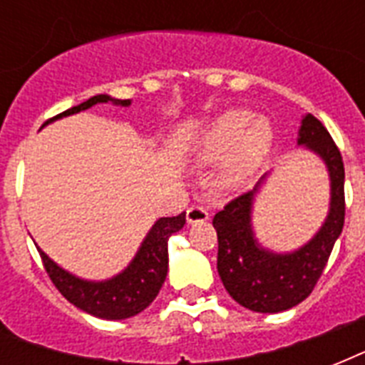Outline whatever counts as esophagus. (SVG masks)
Here are the masks:
<instances>
[{
	"mask_svg": "<svg viewBox=\"0 0 365 365\" xmlns=\"http://www.w3.org/2000/svg\"><path fill=\"white\" fill-rule=\"evenodd\" d=\"M185 220H187V223L206 222V220H208V212H206V208H202V206H191V208H187Z\"/></svg>",
	"mask_w": 365,
	"mask_h": 365,
	"instance_id": "esophagus-1",
	"label": "esophagus"
}]
</instances>
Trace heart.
I'll return each mask as SVG.
<instances>
[{
    "label": "heart",
    "instance_id": "heart-1",
    "mask_svg": "<svg viewBox=\"0 0 365 365\" xmlns=\"http://www.w3.org/2000/svg\"><path fill=\"white\" fill-rule=\"evenodd\" d=\"M272 145L271 125L252 111H225L195 140V155L202 163L222 160L217 183L223 189H240L250 182Z\"/></svg>",
    "mask_w": 365,
    "mask_h": 365
}]
</instances>
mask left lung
<instances>
[{"label": "left lung", "mask_w": 365, "mask_h": 365, "mask_svg": "<svg viewBox=\"0 0 365 365\" xmlns=\"http://www.w3.org/2000/svg\"><path fill=\"white\" fill-rule=\"evenodd\" d=\"M297 145L318 155L329 174L328 216L309 242L294 252L277 254L255 239L252 210L267 174L254 191L231 200L212 222L217 231V272L223 286L239 305L254 312H282L307 299L345 223L343 159L326 126L311 113L301 119Z\"/></svg>", "instance_id": "left-lung-1"}]
</instances>
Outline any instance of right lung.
<instances>
[{"label":"right lung","instance_id":"right-lung-1","mask_svg":"<svg viewBox=\"0 0 365 365\" xmlns=\"http://www.w3.org/2000/svg\"><path fill=\"white\" fill-rule=\"evenodd\" d=\"M108 102L125 106V108L130 106V100H115L108 94H96L87 102L73 106L64 113L48 119L45 125L88 110L96 104H108ZM183 225H185V212H182L180 216L157 220L153 227L149 229V233L145 235L143 242L140 244L130 263L119 274L108 280H85V278L76 277L56 265L41 248H37V252L41 255L45 271L53 284L71 305L96 318L125 320L148 309L157 297L168 272V239L170 235L178 233Z\"/></svg>","mask_w":365,"mask_h":365}]
</instances>
